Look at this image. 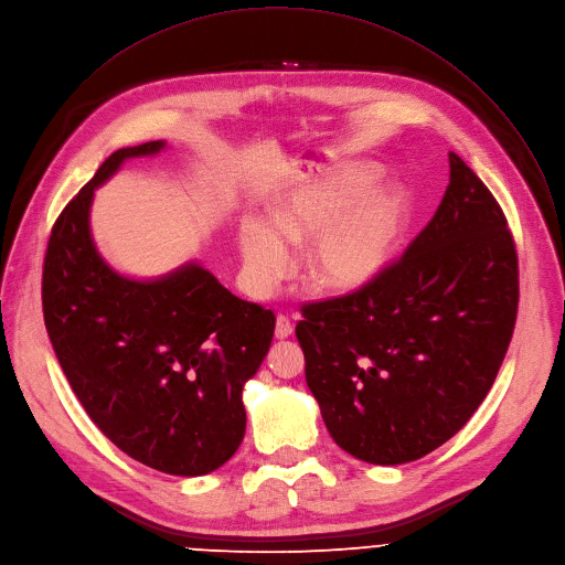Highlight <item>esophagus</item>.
<instances>
[{
	"label": "esophagus",
	"instance_id": "esophagus-1",
	"mask_svg": "<svg viewBox=\"0 0 565 565\" xmlns=\"http://www.w3.org/2000/svg\"><path fill=\"white\" fill-rule=\"evenodd\" d=\"M291 331H294V324H291V320L287 318V316H278L276 318V338L278 341H285V338H289L291 335Z\"/></svg>",
	"mask_w": 565,
	"mask_h": 565
}]
</instances>
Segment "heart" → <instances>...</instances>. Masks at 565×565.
Instances as JSON below:
<instances>
[{
	"instance_id": "1",
	"label": "heart",
	"mask_w": 565,
	"mask_h": 565,
	"mask_svg": "<svg viewBox=\"0 0 565 565\" xmlns=\"http://www.w3.org/2000/svg\"><path fill=\"white\" fill-rule=\"evenodd\" d=\"M381 175L379 167L359 164L298 186L276 204L271 222L245 220L238 249L247 289L258 298L271 296L294 269L288 243L300 245L316 235L309 267L322 287L354 291L376 280L390 265L409 220V195L401 186L381 189L353 205Z\"/></svg>"
}]
</instances>
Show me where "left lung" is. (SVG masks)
<instances>
[{
    "label": "left lung",
    "instance_id": "1",
    "mask_svg": "<svg viewBox=\"0 0 565 565\" xmlns=\"http://www.w3.org/2000/svg\"><path fill=\"white\" fill-rule=\"evenodd\" d=\"M519 307L508 220L449 151V184L405 254L370 285L305 305L296 338L322 420L348 455L416 461L488 396Z\"/></svg>",
    "mask_w": 565,
    "mask_h": 565
}]
</instances>
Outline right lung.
I'll return each instance as SVG.
<instances>
[{"label":"right lung","mask_w":565,"mask_h":565,"mask_svg":"<svg viewBox=\"0 0 565 565\" xmlns=\"http://www.w3.org/2000/svg\"><path fill=\"white\" fill-rule=\"evenodd\" d=\"M164 147L110 153L64 206L44 258L42 307L55 356L102 434L158 472L200 477L243 443V387L269 352L276 316L198 263L136 280L99 256L88 220L95 189L125 160Z\"/></svg>","instance_id":"right-lung-1"}]
</instances>
